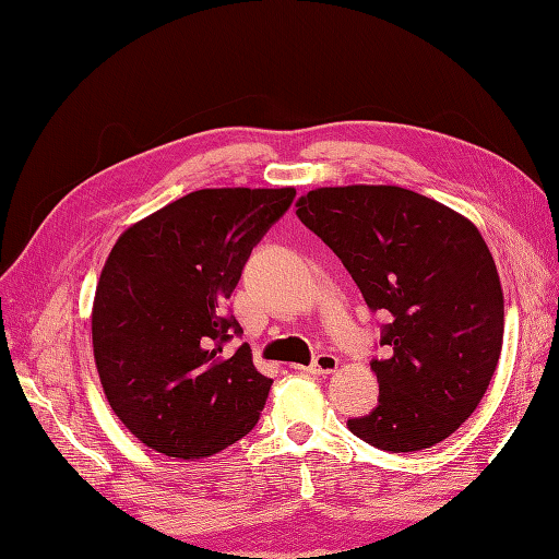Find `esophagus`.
Returning a JSON list of instances; mask_svg holds the SVG:
<instances>
[{
  "label": "esophagus",
  "mask_w": 559,
  "mask_h": 559,
  "mask_svg": "<svg viewBox=\"0 0 559 559\" xmlns=\"http://www.w3.org/2000/svg\"><path fill=\"white\" fill-rule=\"evenodd\" d=\"M335 368H337V357H333V354H319L306 370L312 376H329Z\"/></svg>",
  "instance_id": "34e87169"
}]
</instances>
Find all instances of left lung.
Returning a JSON list of instances; mask_svg holds the SVG:
<instances>
[{"mask_svg": "<svg viewBox=\"0 0 559 559\" xmlns=\"http://www.w3.org/2000/svg\"><path fill=\"white\" fill-rule=\"evenodd\" d=\"M296 216L389 319L386 357L370 361L378 405L347 419L349 431L386 452L445 441L478 408L503 343V294L483 235L401 186L317 189L296 202Z\"/></svg>", "mask_w": 559, "mask_h": 559, "instance_id": "obj_1", "label": "left lung"}]
</instances>
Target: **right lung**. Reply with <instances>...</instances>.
<instances>
[{
    "label": "right lung",
    "mask_w": 559,
    "mask_h": 559,
    "mask_svg": "<svg viewBox=\"0 0 559 559\" xmlns=\"http://www.w3.org/2000/svg\"><path fill=\"white\" fill-rule=\"evenodd\" d=\"M296 189H202L130 226L97 282L93 352L118 419L151 450L200 460L247 436L270 384L228 298Z\"/></svg>",
    "instance_id": "right-lung-1"
}]
</instances>
